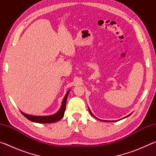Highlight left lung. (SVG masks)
I'll return each instance as SVG.
<instances>
[{
    "label": "left lung",
    "mask_w": 156,
    "mask_h": 156,
    "mask_svg": "<svg viewBox=\"0 0 156 156\" xmlns=\"http://www.w3.org/2000/svg\"><path fill=\"white\" fill-rule=\"evenodd\" d=\"M89 112H90V113H91V114L92 115H93L94 118H96V117H95V116H94V115L93 114H92V113L91 112V111H90V109H89ZM129 115H127V116H126V117H125V118H126V117H128V116H129ZM103 121H105V122H107V120H103ZM109 122H112V121H109Z\"/></svg>",
    "instance_id": "8db88e82"
}]
</instances>
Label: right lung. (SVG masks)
<instances>
[{
    "label": "right lung",
    "mask_w": 156,
    "mask_h": 156,
    "mask_svg": "<svg viewBox=\"0 0 156 156\" xmlns=\"http://www.w3.org/2000/svg\"><path fill=\"white\" fill-rule=\"evenodd\" d=\"M69 90L67 94H66L64 99L62 100V105L60 109H59L58 112L55 113V114H53L51 115H46V116H36V115H28L26 114L25 113H22V114L25 116L26 118H27L29 120L32 121L34 122L37 123H52L57 122V121L60 120L62 119L63 116H64L65 108H66V102H67V98L68 96V94L69 93Z\"/></svg>",
    "instance_id": "1"
}]
</instances>
